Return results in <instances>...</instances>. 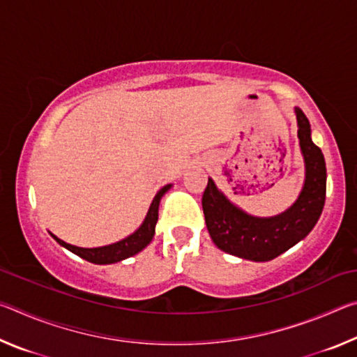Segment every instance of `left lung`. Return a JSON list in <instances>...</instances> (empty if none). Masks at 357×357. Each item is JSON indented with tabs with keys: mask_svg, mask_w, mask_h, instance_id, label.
I'll list each match as a JSON object with an SVG mask.
<instances>
[{
	"mask_svg": "<svg viewBox=\"0 0 357 357\" xmlns=\"http://www.w3.org/2000/svg\"><path fill=\"white\" fill-rule=\"evenodd\" d=\"M298 138L305 178L296 202L283 213L257 217L236 206L213 179L203 193V213L209 236L229 255L269 261L304 239L317 225L326 200L324 155L312 142L310 123L299 107H294Z\"/></svg>",
	"mask_w": 357,
	"mask_h": 357,
	"instance_id": "obj_1",
	"label": "left lung"
}]
</instances>
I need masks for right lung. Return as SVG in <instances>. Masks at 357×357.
Wrapping results in <instances>:
<instances>
[{"label":"right lung","mask_w":357,"mask_h":357,"mask_svg":"<svg viewBox=\"0 0 357 357\" xmlns=\"http://www.w3.org/2000/svg\"><path fill=\"white\" fill-rule=\"evenodd\" d=\"M173 184H167L162 187V189L155 193L153 203L148 209V214L144 217V220L142 222V225L138 227L134 233L126 236L124 239L118 241V243L108 244V245H102V247H77L64 243L63 239H59L55 234L50 233V236L56 241L59 245H63L64 249H68L69 252L75 253L77 257H80L83 259H86L89 263L94 264H113L118 261H123L126 258H130L137 255L138 252H142L144 247H146L151 241L154 238L155 233V223L157 219H159V204L162 197L172 189Z\"/></svg>","instance_id":"add662e5"}]
</instances>
